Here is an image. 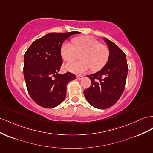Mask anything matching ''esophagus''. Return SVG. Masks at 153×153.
<instances>
[{"mask_svg": "<svg viewBox=\"0 0 153 153\" xmlns=\"http://www.w3.org/2000/svg\"><path fill=\"white\" fill-rule=\"evenodd\" d=\"M82 78H83V76H82V75H76V78L78 80H81Z\"/></svg>", "mask_w": 153, "mask_h": 153, "instance_id": "1", "label": "esophagus"}]
</instances>
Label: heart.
<instances>
[{
    "label": "heart",
    "mask_w": 153,
    "mask_h": 153,
    "mask_svg": "<svg viewBox=\"0 0 153 153\" xmlns=\"http://www.w3.org/2000/svg\"><path fill=\"white\" fill-rule=\"evenodd\" d=\"M74 46L69 42H65L60 48V55L65 62H70L76 58L77 53L81 61L71 62L65 65V69L73 73H84L91 68L97 71L104 68L109 58V50L105 45L100 44L92 36H82L73 40Z\"/></svg>",
    "instance_id": "heart-1"
}]
</instances>
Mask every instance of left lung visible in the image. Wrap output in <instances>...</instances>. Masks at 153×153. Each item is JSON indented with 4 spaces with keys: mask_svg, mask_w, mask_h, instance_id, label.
I'll return each mask as SVG.
<instances>
[{
    "mask_svg": "<svg viewBox=\"0 0 153 153\" xmlns=\"http://www.w3.org/2000/svg\"><path fill=\"white\" fill-rule=\"evenodd\" d=\"M104 40L109 50V60L100 71L87 75L91 85L84 92L89 104L99 109L116 104L124 90L128 71L124 53L109 39L104 37Z\"/></svg>",
    "mask_w": 153,
    "mask_h": 153,
    "instance_id": "left-lung-1",
    "label": "left lung"
}]
</instances>
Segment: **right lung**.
<instances>
[{
	"mask_svg": "<svg viewBox=\"0 0 153 153\" xmlns=\"http://www.w3.org/2000/svg\"><path fill=\"white\" fill-rule=\"evenodd\" d=\"M80 32L50 33L36 40L24 56V76L28 93L37 104L53 108L66 96L69 82L76 79L74 74L59 73L62 64V44L68 37Z\"/></svg>",
	"mask_w": 153,
	"mask_h": 153,
	"instance_id": "1",
	"label": "right lung"
}]
</instances>
